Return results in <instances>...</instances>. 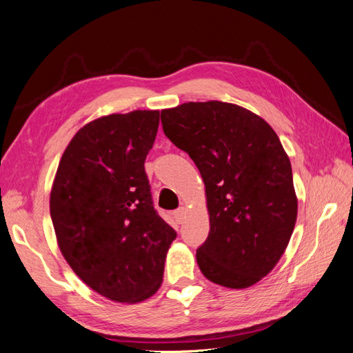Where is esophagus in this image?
Returning <instances> with one entry per match:
<instances>
[{"label":"esophagus","instance_id":"esophagus-1","mask_svg":"<svg viewBox=\"0 0 353 353\" xmlns=\"http://www.w3.org/2000/svg\"><path fill=\"white\" fill-rule=\"evenodd\" d=\"M186 215H188V211H186L185 208L177 209V211L174 212V220H176L179 224H182V223L186 220Z\"/></svg>","mask_w":353,"mask_h":353}]
</instances>
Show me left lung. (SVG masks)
Segmentation results:
<instances>
[{
    "instance_id": "8db88e82",
    "label": "left lung",
    "mask_w": 353,
    "mask_h": 353,
    "mask_svg": "<svg viewBox=\"0 0 353 353\" xmlns=\"http://www.w3.org/2000/svg\"><path fill=\"white\" fill-rule=\"evenodd\" d=\"M161 121L205 182L211 229L196 254L201 273L226 288L252 287L279 262L297 219L279 138L253 112L215 100L163 109Z\"/></svg>"
}]
</instances>
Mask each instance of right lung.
<instances>
[{
	"mask_svg": "<svg viewBox=\"0 0 353 353\" xmlns=\"http://www.w3.org/2000/svg\"><path fill=\"white\" fill-rule=\"evenodd\" d=\"M159 110L97 118L59 162L50 214L59 249L81 281L109 301L138 303L159 290L177 234L153 208L144 162Z\"/></svg>",
	"mask_w": 353,
	"mask_h": 353,
	"instance_id": "add662e5",
	"label": "right lung"
}]
</instances>
